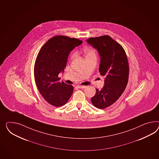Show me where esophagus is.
I'll return each mask as SVG.
<instances>
[{"instance_id": "1", "label": "esophagus", "mask_w": 159, "mask_h": 159, "mask_svg": "<svg viewBox=\"0 0 159 159\" xmlns=\"http://www.w3.org/2000/svg\"><path fill=\"white\" fill-rule=\"evenodd\" d=\"M77 87H79V89H85L86 87V86H82V85H78Z\"/></svg>"}]
</instances>
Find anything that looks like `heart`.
<instances>
[{"instance_id": "obj_1", "label": "heart", "mask_w": 159, "mask_h": 159, "mask_svg": "<svg viewBox=\"0 0 159 159\" xmlns=\"http://www.w3.org/2000/svg\"><path fill=\"white\" fill-rule=\"evenodd\" d=\"M84 54L86 57H91V56H96V52H95V50L94 48H91V47H86V48L84 50ZM75 56V54H73V55L72 56V58H73Z\"/></svg>"}]
</instances>
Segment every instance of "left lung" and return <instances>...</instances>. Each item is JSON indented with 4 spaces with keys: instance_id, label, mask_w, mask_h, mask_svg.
Listing matches in <instances>:
<instances>
[{
    "instance_id": "obj_1",
    "label": "left lung",
    "mask_w": 159,
    "mask_h": 159,
    "mask_svg": "<svg viewBox=\"0 0 159 159\" xmlns=\"http://www.w3.org/2000/svg\"><path fill=\"white\" fill-rule=\"evenodd\" d=\"M97 49L100 56L99 72L105 77V85L91 100L93 105L101 109L115 103L124 92L128 83L129 62L124 48L108 35L86 40Z\"/></svg>"
}]
</instances>
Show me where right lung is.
<instances>
[{
  "instance_id": "1",
  "label": "right lung",
  "mask_w": 159,
  "mask_h": 159,
  "mask_svg": "<svg viewBox=\"0 0 159 159\" xmlns=\"http://www.w3.org/2000/svg\"><path fill=\"white\" fill-rule=\"evenodd\" d=\"M82 42L76 38L56 36L43 45L37 56L35 83L43 98L53 106L64 105L73 93V86L61 82L58 75L64 71L70 52Z\"/></svg>"
}]
</instances>
